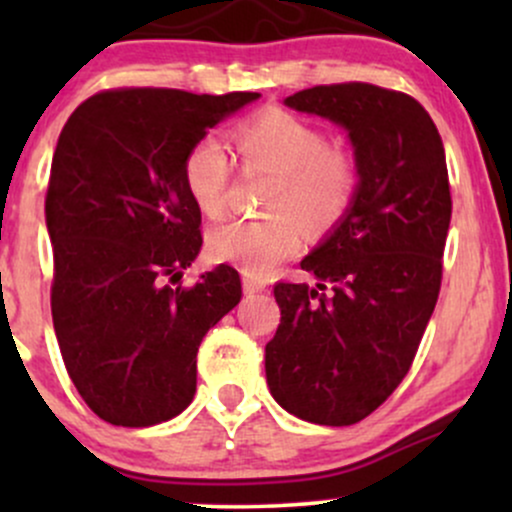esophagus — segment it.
<instances>
[{"label":"esophagus","mask_w":512,"mask_h":512,"mask_svg":"<svg viewBox=\"0 0 512 512\" xmlns=\"http://www.w3.org/2000/svg\"><path fill=\"white\" fill-rule=\"evenodd\" d=\"M264 281L262 279H257V276H250V274H245L243 276V289H245V293H260V291H264Z\"/></svg>","instance_id":"34e87169"}]
</instances>
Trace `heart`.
<instances>
[{
    "instance_id": "heart-1",
    "label": "heart",
    "mask_w": 512,
    "mask_h": 512,
    "mask_svg": "<svg viewBox=\"0 0 512 512\" xmlns=\"http://www.w3.org/2000/svg\"><path fill=\"white\" fill-rule=\"evenodd\" d=\"M245 168L274 173L262 219H236L211 228L209 255L236 264L250 276H267L296 255L303 226L325 231L342 221L358 192V158L342 144L327 142L325 129L284 108H267L240 122L233 132ZM233 161L226 144L202 137L187 149L182 182L195 207L209 219L226 211Z\"/></svg>"
}]
</instances>
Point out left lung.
I'll use <instances>...</instances> for the list:
<instances>
[{"label": "left lung", "mask_w": 512, "mask_h": 512, "mask_svg": "<svg viewBox=\"0 0 512 512\" xmlns=\"http://www.w3.org/2000/svg\"><path fill=\"white\" fill-rule=\"evenodd\" d=\"M286 105L349 129L361 182L337 231L301 262L320 284L274 286L267 385L298 419L351 426L397 390L436 308L452 214L445 149L424 105L392 88L313 86Z\"/></svg>", "instance_id": "obj_1"}]
</instances>
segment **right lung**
Masks as SVG:
<instances>
[{
  "mask_svg": "<svg viewBox=\"0 0 512 512\" xmlns=\"http://www.w3.org/2000/svg\"><path fill=\"white\" fill-rule=\"evenodd\" d=\"M260 93L125 86L86 98L52 156V325L88 409L115 426L178 416L197 390L204 334L240 303L233 267L180 286L202 248L182 182L187 149Z\"/></svg>",
  "mask_w": 512,
  "mask_h": 512,
  "instance_id": "right-lung-1",
  "label": "right lung"
}]
</instances>
